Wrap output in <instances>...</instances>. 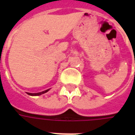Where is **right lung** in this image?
<instances>
[{"label": "right lung", "instance_id": "1", "mask_svg": "<svg viewBox=\"0 0 135 135\" xmlns=\"http://www.w3.org/2000/svg\"><path fill=\"white\" fill-rule=\"evenodd\" d=\"M49 90H50V89L45 90V91H43V92H38V93H29V92H27V94H29V95H31V96H38V95H41V94H44V93L47 92Z\"/></svg>", "mask_w": 135, "mask_h": 135}]
</instances>
